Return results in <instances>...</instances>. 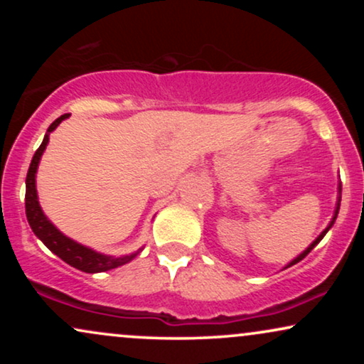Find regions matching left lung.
I'll list each match as a JSON object with an SVG mask.
<instances>
[{
	"label": "left lung",
	"mask_w": 364,
	"mask_h": 364,
	"mask_svg": "<svg viewBox=\"0 0 364 364\" xmlns=\"http://www.w3.org/2000/svg\"><path fill=\"white\" fill-rule=\"evenodd\" d=\"M337 190H339V191H337V193H339V195H337V203H336V210H333L332 220H330V223H328V225H327V228H325V229H323V231H321V232H320V235H318V237H316V240H315V241H313V243H311L310 246H308V248H306V250H304V252H303V253H299V255H298V257H296V258H292V260H291L289 263H287V265H286V267H284V269H287V267H291V265H294V263L301 262V260H303V258H304V257H306V255H308V253H310V252H311V250H313V248H315V246H316V245H318L321 240H323V236H325V235H327V232H328V229H330V228H332V225H333V223H336V219H337V214H339V208H341V191H342V185H341V183H339V186H337Z\"/></svg>",
	"instance_id": "left-lung-1"
}]
</instances>
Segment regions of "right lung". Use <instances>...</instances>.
Segmentation results:
<instances>
[{"label": "right lung", "mask_w": 364, "mask_h": 364, "mask_svg": "<svg viewBox=\"0 0 364 364\" xmlns=\"http://www.w3.org/2000/svg\"><path fill=\"white\" fill-rule=\"evenodd\" d=\"M68 116L70 114H63L56 121H53L51 127L46 132L43 144H41V147L36 150L34 157H32L27 179H25V214H27V220L28 224H31L34 235L39 237L54 255H58L63 262H66L68 265H72L75 269L87 274L106 272V270L116 269V267H121L124 265V263L132 262L133 258L141 252V248L136 250L135 253L123 255V257H112V255L95 252V250L89 248V246L78 243V241L72 240V237L63 235L60 229L48 219V215L44 214L43 207H41L39 203V196H37V168H39L41 157H43L44 150L49 144V135H51V132H54V129L58 128V124H60L61 121H65Z\"/></svg>", "instance_id": "obj_1"}]
</instances>
